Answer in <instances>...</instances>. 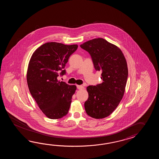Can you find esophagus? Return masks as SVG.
<instances>
[{
  "label": "esophagus",
  "mask_w": 159,
  "mask_h": 159,
  "mask_svg": "<svg viewBox=\"0 0 159 159\" xmlns=\"http://www.w3.org/2000/svg\"><path fill=\"white\" fill-rule=\"evenodd\" d=\"M77 88L78 90H81V89H84V86H82V85H77Z\"/></svg>",
  "instance_id": "1"
}]
</instances>
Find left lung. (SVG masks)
I'll return each mask as SVG.
<instances>
[{"instance_id":"obj_1","label":"left lung","mask_w":159,"mask_h":159,"mask_svg":"<svg viewBox=\"0 0 159 159\" xmlns=\"http://www.w3.org/2000/svg\"><path fill=\"white\" fill-rule=\"evenodd\" d=\"M80 47L90 54L95 69L102 71L103 81L87 87L85 111L93 118H105L115 110L123 97L129 73L127 62L118 47L102 38L88 41Z\"/></svg>"}]
</instances>
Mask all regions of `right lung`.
<instances>
[{"mask_svg":"<svg viewBox=\"0 0 159 159\" xmlns=\"http://www.w3.org/2000/svg\"><path fill=\"white\" fill-rule=\"evenodd\" d=\"M78 45L51 42L34 52L28 64L27 81L32 97L45 115L51 119L68 113L75 85H69L57 77L66 74L64 68Z\"/></svg>","mask_w":159,"mask_h":159,"instance_id":"right-lung-1","label":"right lung"}]
</instances>
